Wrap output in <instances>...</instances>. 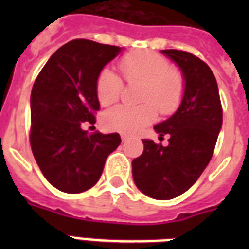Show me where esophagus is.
<instances>
[{
    "label": "esophagus",
    "instance_id": "34e87169",
    "mask_svg": "<svg viewBox=\"0 0 249 249\" xmlns=\"http://www.w3.org/2000/svg\"><path fill=\"white\" fill-rule=\"evenodd\" d=\"M121 141H123V143H125V142H128V141H129V137L124 136V134H123V136H121Z\"/></svg>",
    "mask_w": 249,
    "mask_h": 249
}]
</instances>
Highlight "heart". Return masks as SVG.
I'll list each match as a JSON object with an SVG mask.
<instances>
[{"label": "heart", "mask_w": 249, "mask_h": 249, "mask_svg": "<svg viewBox=\"0 0 249 249\" xmlns=\"http://www.w3.org/2000/svg\"><path fill=\"white\" fill-rule=\"evenodd\" d=\"M125 81L132 85L140 84L136 107L117 106L103 115L106 129L133 136L155 120L156 110L161 115L173 113L183 97V79L181 73L170 68L169 63L152 52L130 53L120 60ZM123 81L112 70L105 68L98 76L97 98L102 106H109L119 99Z\"/></svg>", "instance_id": "obj_1"}]
</instances>
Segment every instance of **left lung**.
<instances>
[{
	"label": "left lung",
	"mask_w": 249,
	"mask_h": 249,
	"mask_svg": "<svg viewBox=\"0 0 249 249\" xmlns=\"http://www.w3.org/2000/svg\"><path fill=\"white\" fill-rule=\"evenodd\" d=\"M161 53L181 70L183 97L177 111L154 126L160 138L169 134V144L142 141L143 152L132 161V172L144 195L169 200L187 191L212 159L222 126V107L216 77L203 60L182 50Z\"/></svg>",
	"instance_id": "obj_1"
}]
</instances>
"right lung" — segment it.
Returning <instances> with one entry per match:
<instances>
[{"label": "right lung", "instance_id": "obj_1", "mask_svg": "<svg viewBox=\"0 0 249 249\" xmlns=\"http://www.w3.org/2000/svg\"><path fill=\"white\" fill-rule=\"evenodd\" d=\"M119 46L73 40L56 50L37 76L31 93V147L37 165L55 189L83 193L101 178L107 156L120 144L117 133L88 134L101 108L97 80Z\"/></svg>", "mask_w": 249, "mask_h": 249}]
</instances>
